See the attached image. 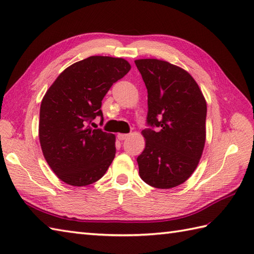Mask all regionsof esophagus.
<instances>
[{
    "label": "esophagus",
    "mask_w": 254,
    "mask_h": 254,
    "mask_svg": "<svg viewBox=\"0 0 254 254\" xmlns=\"http://www.w3.org/2000/svg\"><path fill=\"white\" fill-rule=\"evenodd\" d=\"M128 136H130V134H126V133H119L118 134V138L120 139V141H123V139H127Z\"/></svg>",
    "instance_id": "esophagus-1"
}]
</instances>
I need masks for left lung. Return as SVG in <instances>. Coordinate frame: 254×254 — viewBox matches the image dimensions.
<instances>
[{
  "label": "left lung",
  "instance_id": "1",
  "mask_svg": "<svg viewBox=\"0 0 254 254\" xmlns=\"http://www.w3.org/2000/svg\"><path fill=\"white\" fill-rule=\"evenodd\" d=\"M135 64L147 88L145 148L137 157L139 177L158 189L186 182L196 169L206 139V100L191 74L158 59Z\"/></svg>",
  "mask_w": 254,
  "mask_h": 254
}]
</instances>
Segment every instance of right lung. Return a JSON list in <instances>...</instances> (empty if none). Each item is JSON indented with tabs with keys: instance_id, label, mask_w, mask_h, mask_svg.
<instances>
[{
	"instance_id": "add662e5",
	"label": "right lung",
	"mask_w": 254,
	"mask_h": 254,
	"mask_svg": "<svg viewBox=\"0 0 254 254\" xmlns=\"http://www.w3.org/2000/svg\"><path fill=\"white\" fill-rule=\"evenodd\" d=\"M131 69L122 58L94 56L59 75L40 105L39 141L48 165L61 181L85 187L106 174L116 156V135L89 123L102 117L101 101Z\"/></svg>"
}]
</instances>
